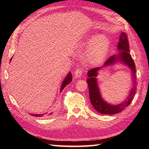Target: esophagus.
<instances>
[{"label":"esophagus","mask_w":149,"mask_h":149,"mask_svg":"<svg viewBox=\"0 0 149 149\" xmlns=\"http://www.w3.org/2000/svg\"><path fill=\"white\" fill-rule=\"evenodd\" d=\"M83 68H78L74 71V77L76 78H80L83 74Z\"/></svg>","instance_id":"obj_1"}]
</instances>
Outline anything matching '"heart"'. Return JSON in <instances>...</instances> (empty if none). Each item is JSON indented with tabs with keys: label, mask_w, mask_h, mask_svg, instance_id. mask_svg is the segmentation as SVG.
<instances>
[{
	"label": "heart",
	"mask_w": 149,
	"mask_h": 149,
	"mask_svg": "<svg viewBox=\"0 0 149 149\" xmlns=\"http://www.w3.org/2000/svg\"><path fill=\"white\" fill-rule=\"evenodd\" d=\"M109 42L106 36L98 35L94 37L86 49V55L90 63H96L101 61L106 55Z\"/></svg>",
	"instance_id": "1"
}]
</instances>
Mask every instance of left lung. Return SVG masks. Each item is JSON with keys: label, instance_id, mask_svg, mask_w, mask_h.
<instances>
[{"label": "left lung", "instance_id": "8db88e82", "mask_svg": "<svg viewBox=\"0 0 149 149\" xmlns=\"http://www.w3.org/2000/svg\"><path fill=\"white\" fill-rule=\"evenodd\" d=\"M118 49L120 52L117 55H114L108 58L102 67L95 68L88 72V78L87 79V83L88 84L90 101L95 110L103 114H116L123 111L130 104L136 93L137 82L136 74V65L129 53L128 39L127 35L124 32L121 33L120 35ZM118 61H120L127 65L132 71L134 81L133 88L130 91V95L127 100L119 105H112L106 102L102 98L97 85L96 77L98 71L102 67L113 64L115 62Z\"/></svg>", "mask_w": 149, "mask_h": 149}]
</instances>
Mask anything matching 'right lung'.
Listing matches in <instances>:
<instances>
[{
    "instance_id": "add662e5",
    "label": "right lung",
    "mask_w": 149,
    "mask_h": 149,
    "mask_svg": "<svg viewBox=\"0 0 149 149\" xmlns=\"http://www.w3.org/2000/svg\"><path fill=\"white\" fill-rule=\"evenodd\" d=\"M12 58H11V59H10V61H11ZM71 81H72V74H71V72H70V73H68V75L66 76V77L65 78L64 81H63V83H62V84H61V86L60 92H61V91H63V89L68 84H70V83L71 82ZM29 114H30V113H29ZM45 114H47V113H45ZM52 114V113H50L49 114ZM30 114L31 115V116H35V117H42V116L44 115L43 114Z\"/></svg>"
}]
</instances>
